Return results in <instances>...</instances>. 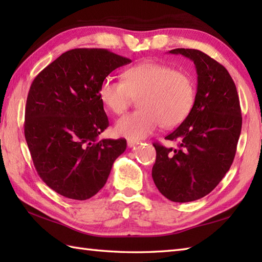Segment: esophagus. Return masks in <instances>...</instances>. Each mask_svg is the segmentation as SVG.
Segmentation results:
<instances>
[{"label": "esophagus", "instance_id": "esophagus-1", "mask_svg": "<svg viewBox=\"0 0 262 262\" xmlns=\"http://www.w3.org/2000/svg\"><path fill=\"white\" fill-rule=\"evenodd\" d=\"M137 144H138V142H136V141H133V140H128L127 141L128 147H134L135 145H137Z\"/></svg>", "mask_w": 262, "mask_h": 262}]
</instances>
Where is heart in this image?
<instances>
[{"mask_svg": "<svg viewBox=\"0 0 262 262\" xmlns=\"http://www.w3.org/2000/svg\"><path fill=\"white\" fill-rule=\"evenodd\" d=\"M191 77L168 65L142 62L127 69L122 81L105 77L99 85V99L111 113L121 115L138 98L141 109L116 122L117 135L143 140L163 128L176 127L187 118L194 102Z\"/></svg>", "mask_w": 262, "mask_h": 262, "instance_id": "obj_1", "label": "heart"}]
</instances>
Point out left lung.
<instances>
[{"label":"left lung","instance_id":"8db88e82","mask_svg":"<svg viewBox=\"0 0 262 262\" xmlns=\"http://www.w3.org/2000/svg\"><path fill=\"white\" fill-rule=\"evenodd\" d=\"M169 53L192 60L197 93L187 118L165 137L179 141L178 146L153 144L157 160L152 177L164 197L188 203L208 194L230 170L242 116L234 81L223 65L197 49L177 48Z\"/></svg>","mask_w":262,"mask_h":262}]
</instances>
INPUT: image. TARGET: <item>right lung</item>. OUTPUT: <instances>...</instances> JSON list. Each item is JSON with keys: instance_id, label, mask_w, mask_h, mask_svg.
<instances>
[{"instance_id": "right-lung-1", "label": "right lung", "mask_w": 262, "mask_h": 262, "mask_svg": "<svg viewBox=\"0 0 262 262\" xmlns=\"http://www.w3.org/2000/svg\"><path fill=\"white\" fill-rule=\"evenodd\" d=\"M130 62L108 49L76 48L60 55L32 82L26 104V141L39 177L66 198L94 196L125 152L124 138H98L109 126L99 85Z\"/></svg>"}]
</instances>
